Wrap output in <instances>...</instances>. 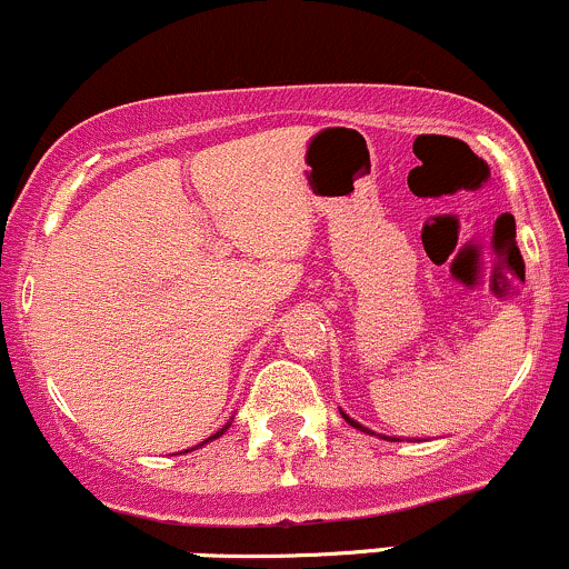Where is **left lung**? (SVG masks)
I'll use <instances>...</instances> for the list:
<instances>
[{"label": "left lung", "mask_w": 569, "mask_h": 569, "mask_svg": "<svg viewBox=\"0 0 569 569\" xmlns=\"http://www.w3.org/2000/svg\"><path fill=\"white\" fill-rule=\"evenodd\" d=\"M341 415H345V412H341ZM345 420H347V423H350V426H356V429H363V426H358L356 420H352V418H347V415H345ZM363 431H369V429H363Z\"/></svg>", "instance_id": "1"}]
</instances>
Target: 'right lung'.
Returning <instances> with one entry per match:
<instances>
[{
    "mask_svg": "<svg viewBox=\"0 0 569 569\" xmlns=\"http://www.w3.org/2000/svg\"><path fill=\"white\" fill-rule=\"evenodd\" d=\"M224 429H228V426H224ZM224 429H222V431H217V433H213V437H209V439H206V442H211V439H217V437H222V433H224ZM184 453H189V450H184Z\"/></svg>",
    "mask_w": 569,
    "mask_h": 569,
    "instance_id": "right-lung-1",
    "label": "right lung"
}]
</instances>
